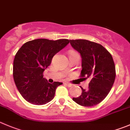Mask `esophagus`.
<instances>
[{
	"mask_svg": "<svg viewBox=\"0 0 130 130\" xmlns=\"http://www.w3.org/2000/svg\"><path fill=\"white\" fill-rule=\"evenodd\" d=\"M65 84H66V85L68 87H71L72 86V84H70V83H66Z\"/></svg>",
	"mask_w": 130,
	"mask_h": 130,
	"instance_id": "34e87169",
	"label": "esophagus"
}]
</instances>
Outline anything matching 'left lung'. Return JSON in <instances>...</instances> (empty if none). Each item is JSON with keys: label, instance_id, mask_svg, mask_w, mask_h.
I'll return each instance as SVG.
<instances>
[{"label": "left lung", "instance_id": "1", "mask_svg": "<svg viewBox=\"0 0 130 130\" xmlns=\"http://www.w3.org/2000/svg\"><path fill=\"white\" fill-rule=\"evenodd\" d=\"M70 44L82 57L80 77L90 78L88 89L80 86L82 94L73 100L84 107L100 104L112 89L116 78V67L111 54L101 44L84 39L70 40Z\"/></svg>", "mask_w": 130, "mask_h": 130}]
</instances>
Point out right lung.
<instances>
[{
    "label": "right lung",
    "instance_id": "1",
    "mask_svg": "<svg viewBox=\"0 0 130 130\" xmlns=\"http://www.w3.org/2000/svg\"><path fill=\"white\" fill-rule=\"evenodd\" d=\"M70 42V40L56 41L38 39L24 44L15 55L13 77L23 99L34 105H44L53 99L56 89L62 83L51 84L43 77L54 55Z\"/></svg>",
    "mask_w": 130,
    "mask_h": 130
}]
</instances>
